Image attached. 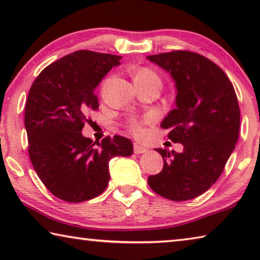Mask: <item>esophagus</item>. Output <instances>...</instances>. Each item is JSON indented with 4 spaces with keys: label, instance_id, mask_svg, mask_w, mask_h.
Segmentation results:
<instances>
[{
    "label": "esophagus",
    "instance_id": "esophagus-1",
    "mask_svg": "<svg viewBox=\"0 0 260 260\" xmlns=\"http://www.w3.org/2000/svg\"><path fill=\"white\" fill-rule=\"evenodd\" d=\"M147 151H148L147 148L140 146L139 143H134V153H136V155H140V153H144Z\"/></svg>",
    "mask_w": 260,
    "mask_h": 260
}]
</instances>
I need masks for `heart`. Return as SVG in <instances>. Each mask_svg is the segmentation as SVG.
Masks as SVG:
<instances>
[{
    "label": "heart",
    "mask_w": 260,
    "mask_h": 260,
    "mask_svg": "<svg viewBox=\"0 0 260 260\" xmlns=\"http://www.w3.org/2000/svg\"><path fill=\"white\" fill-rule=\"evenodd\" d=\"M146 80H159V78H158L157 74L152 71L150 69H147V68H143V69H140L138 71L135 72L134 74V81H146ZM149 119L146 120H136L133 119L129 121L128 124V129L131 133H133L134 135L139 136L142 134V125L144 122H148Z\"/></svg>",
    "instance_id": "heart-1"
}]
</instances>
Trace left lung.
I'll return each instance as SVG.
<instances>
[{"label":"left lung","mask_w":260,"mask_h":260,"mask_svg":"<svg viewBox=\"0 0 260 260\" xmlns=\"http://www.w3.org/2000/svg\"><path fill=\"white\" fill-rule=\"evenodd\" d=\"M171 74L177 88L175 104L161 121L182 152L156 149L164 159L160 173L148 183L171 201H188L215 183L234 150L240 132V108L232 82L217 64L187 50L147 56Z\"/></svg>","instance_id":"left-lung-1"}]
</instances>
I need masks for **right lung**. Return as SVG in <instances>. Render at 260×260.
<instances>
[{"instance_id": "1", "label": "right lung", "mask_w": 260, "mask_h": 260, "mask_svg": "<svg viewBox=\"0 0 260 260\" xmlns=\"http://www.w3.org/2000/svg\"><path fill=\"white\" fill-rule=\"evenodd\" d=\"M121 57L78 50L43 69L30 87L25 107L28 155L35 172L52 195L79 203L107 188L109 161L133 153L120 135L93 142L81 131L88 113L99 109L95 88Z\"/></svg>"}]
</instances>
